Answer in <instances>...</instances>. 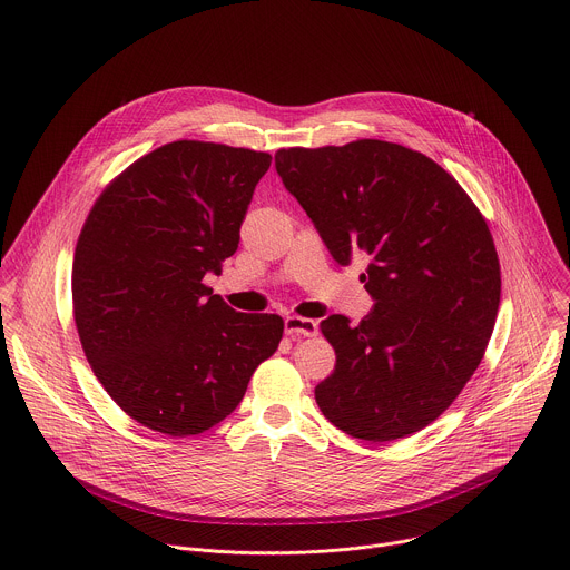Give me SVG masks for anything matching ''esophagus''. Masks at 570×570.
<instances>
[{
    "instance_id": "obj_1",
    "label": "esophagus",
    "mask_w": 570,
    "mask_h": 570,
    "mask_svg": "<svg viewBox=\"0 0 570 570\" xmlns=\"http://www.w3.org/2000/svg\"><path fill=\"white\" fill-rule=\"evenodd\" d=\"M284 330L291 338H311L317 336V322L311 317H299V315H288L284 320Z\"/></svg>"
}]
</instances>
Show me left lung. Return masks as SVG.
<instances>
[{
    "mask_svg": "<svg viewBox=\"0 0 570 570\" xmlns=\"http://www.w3.org/2000/svg\"><path fill=\"white\" fill-rule=\"evenodd\" d=\"M275 167L332 257L352 253L372 311L320 330L336 370L315 385L322 415L367 442L435 422L480 365L501 302V266L487 220L440 165L381 139L282 148Z\"/></svg>",
    "mask_w": 570,
    "mask_h": 570,
    "instance_id": "left-lung-1",
    "label": "left lung"
}]
</instances>
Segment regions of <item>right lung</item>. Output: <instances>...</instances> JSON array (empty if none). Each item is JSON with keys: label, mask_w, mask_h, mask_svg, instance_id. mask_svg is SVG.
I'll list each match as a JSON object with an SVG mask.
<instances>
[{"label": "right lung", "mask_w": 570, "mask_h": 570, "mask_svg": "<svg viewBox=\"0 0 570 570\" xmlns=\"http://www.w3.org/2000/svg\"><path fill=\"white\" fill-rule=\"evenodd\" d=\"M273 157L180 139L119 174L80 229L71 299L95 376L141 426L171 438L209 431L282 341L275 313H238L207 273L238 248Z\"/></svg>", "instance_id": "obj_1"}]
</instances>
